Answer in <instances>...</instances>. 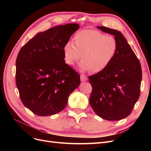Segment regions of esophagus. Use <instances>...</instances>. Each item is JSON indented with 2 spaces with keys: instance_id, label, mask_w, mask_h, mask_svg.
<instances>
[{
  "instance_id": "esophagus-1",
  "label": "esophagus",
  "mask_w": 151,
  "mask_h": 151,
  "mask_svg": "<svg viewBox=\"0 0 151 151\" xmlns=\"http://www.w3.org/2000/svg\"><path fill=\"white\" fill-rule=\"evenodd\" d=\"M87 80H88V77H87L85 75H84V74L81 75V81L82 82L86 81Z\"/></svg>"
}]
</instances>
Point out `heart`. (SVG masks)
Masks as SVG:
<instances>
[{
    "label": "heart",
    "mask_w": 151,
    "mask_h": 151,
    "mask_svg": "<svg viewBox=\"0 0 151 151\" xmlns=\"http://www.w3.org/2000/svg\"><path fill=\"white\" fill-rule=\"evenodd\" d=\"M74 40V43L68 42L65 44L63 55L65 62L70 65H74L82 57L83 60L79 63L82 71L104 70L110 64L117 51L116 39L97 30L79 31Z\"/></svg>",
    "instance_id": "heart-1"
}]
</instances>
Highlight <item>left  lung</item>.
Listing matches in <instances>:
<instances>
[{
  "label": "left lung",
  "instance_id": "8db88e82",
  "mask_svg": "<svg viewBox=\"0 0 151 151\" xmlns=\"http://www.w3.org/2000/svg\"><path fill=\"white\" fill-rule=\"evenodd\" d=\"M102 31L115 36L117 51L105 69L89 76L93 90L89 103L97 115L120 120L131 113L140 93L142 68L139 59L121 32L104 26Z\"/></svg>",
  "mask_w": 151,
  "mask_h": 151
}]
</instances>
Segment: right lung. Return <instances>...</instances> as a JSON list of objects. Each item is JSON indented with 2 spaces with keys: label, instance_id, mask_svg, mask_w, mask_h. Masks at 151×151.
<instances>
[{
  "label": "right lung",
  "instance_id": "obj_1",
  "mask_svg": "<svg viewBox=\"0 0 151 151\" xmlns=\"http://www.w3.org/2000/svg\"><path fill=\"white\" fill-rule=\"evenodd\" d=\"M76 23L36 34L21 48L16 62V83L24 106L35 115H55L65 108L80 84V76L64 60L63 48L79 29Z\"/></svg>",
  "mask_w": 151,
  "mask_h": 151
}]
</instances>
